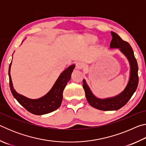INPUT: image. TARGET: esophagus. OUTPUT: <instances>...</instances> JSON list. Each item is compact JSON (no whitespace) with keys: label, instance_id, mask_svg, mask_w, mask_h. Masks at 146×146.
Here are the masks:
<instances>
[{"label":"esophagus","instance_id":"1","mask_svg":"<svg viewBox=\"0 0 146 146\" xmlns=\"http://www.w3.org/2000/svg\"><path fill=\"white\" fill-rule=\"evenodd\" d=\"M84 68V64L81 62H77L76 64L75 69L76 70H82Z\"/></svg>","mask_w":146,"mask_h":146}]
</instances>
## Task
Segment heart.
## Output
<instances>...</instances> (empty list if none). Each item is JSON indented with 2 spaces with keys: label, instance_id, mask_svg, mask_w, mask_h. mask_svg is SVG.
<instances>
[{
  "label": "heart",
  "instance_id": "b5f03b06",
  "mask_svg": "<svg viewBox=\"0 0 146 146\" xmlns=\"http://www.w3.org/2000/svg\"><path fill=\"white\" fill-rule=\"evenodd\" d=\"M80 40L84 44H86V45L90 46V45H93V44L97 42L98 38L97 36L94 35L90 34V33H86L82 36Z\"/></svg>",
  "mask_w": 146,
  "mask_h": 146
}]
</instances>
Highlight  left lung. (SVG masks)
<instances>
[{
    "label": "left lung",
    "mask_w": 146,
    "mask_h": 146,
    "mask_svg": "<svg viewBox=\"0 0 146 146\" xmlns=\"http://www.w3.org/2000/svg\"><path fill=\"white\" fill-rule=\"evenodd\" d=\"M112 40L110 44L111 49H119L129 61L130 75L129 81L122 92L115 97L98 98L93 95L85 79L83 80V88L85 91L86 97L88 103L97 110L102 111H115L122 108L130 100L137 90L138 83V64L130 44L123 40L115 32L111 31Z\"/></svg>",
    "instance_id": "left-lung-1"
}]
</instances>
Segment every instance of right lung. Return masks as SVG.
<instances>
[{"mask_svg":"<svg viewBox=\"0 0 146 146\" xmlns=\"http://www.w3.org/2000/svg\"><path fill=\"white\" fill-rule=\"evenodd\" d=\"M11 62L9 64L8 71L9 86L12 95L20 104L29 112L36 115L48 114L60 107L63 98V91L71 79V73L75 67V64L70 66L61 73L48 93L37 99H31L18 93L13 88L10 75Z\"/></svg>","mask_w":146,"mask_h":146,"instance_id":"add662e5","label":"right lung"}]
</instances>
